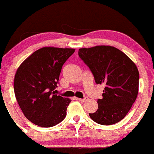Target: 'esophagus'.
I'll return each instance as SVG.
<instances>
[{
	"mask_svg": "<svg viewBox=\"0 0 154 154\" xmlns=\"http://www.w3.org/2000/svg\"><path fill=\"white\" fill-rule=\"evenodd\" d=\"M77 99H78L80 101H81V102H84V101H86V100H87V98H77Z\"/></svg>",
	"mask_w": 154,
	"mask_h": 154,
	"instance_id": "obj_1",
	"label": "esophagus"
}]
</instances>
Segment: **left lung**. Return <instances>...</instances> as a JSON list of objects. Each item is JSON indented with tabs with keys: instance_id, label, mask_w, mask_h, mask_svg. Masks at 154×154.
Masks as SVG:
<instances>
[{
	"instance_id": "obj_1",
	"label": "left lung",
	"mask_w": 154,
	"mask_h": 154,
	"mask_svg": "<svg viewBox=\"0 0 154 154\" xmlns=\"http://www.w3.org/2000/svg\"><path fill=\"white\" fill-rule=\"evenodd\" d=\"M79 57L89 67L96 84H104L98 107L89 117L108 126L123 120L138 92L139 73L135 64L122 51L110 46L79 49Z\"/></svg>"
}]
</instances>
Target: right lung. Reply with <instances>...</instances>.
<instances>
[{
    "mask_svg": "<svg viewBox=\"0 0 154 154\" xmlns=\"http://www.w3.org/2000/svg\"><path fill=\"white\" fill-rule=\"evenodd\" d=\"M74 49L43 47L27 58L17 69L14 92L28 120L52 127L66 117L71 100L55 94L62 68Z\"/></svg>",
    "mask_w": 154,
    "mask_h": 154,
    "instance_id": "right-lung-1",
    "label": "right lung"
}]
</instances>
